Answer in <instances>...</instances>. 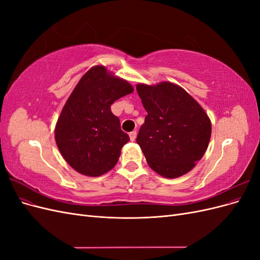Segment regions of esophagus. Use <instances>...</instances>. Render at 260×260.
I'll use <instances>...</instances> for the list:
<instances>
[{
	"label": "esophagus",
	"mask_w": 260,
	"mask_h": 260,
	"mask_svg": "<svg viewBox=\"0 0 260 260\" xmlns=\"http://www.w3.org/2000/svg\"><path fill=\"white\" fill-rule=\"evenodd\" d=\"M129 137H130V140L131 141H135L136 138H137V131H132L129 133Z\"/></svg>",
	"instance_id": "1"
}]
</instances>
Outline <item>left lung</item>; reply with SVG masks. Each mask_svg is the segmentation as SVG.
<instances>
[{
	"mask_svg": "<svg viewBox=\"0 0 260 260\" xmlns=\"http://www.w3.org/2000/svg\"><path fill=\"white\" fill-rule=\"evenodd\" d=\"M147 112L137 143L148 166L165 178H178L194 168L205 154L211 135L207 114L179 85L138 84Z\"/></svg>",
	"mask_w": 260,
	"mask_h": 260,
	"instance_id": "1",
	"label": "left lung"
}]
</instances>
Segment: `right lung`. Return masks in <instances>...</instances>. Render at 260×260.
Here are the masks:
<instances>
[{"instance_id": "add662e5", "label": "right lung", "mask_w": 260, "mask_h": 260, "mask_svg": "<svg viewBox=\"0 0 260 260\" xmlns=\"http://www.w3.org/2000/svg\"><path fill=\"white\" fill-rule=\"evenodd\" d=\"M133 92L103 66L86 72L70 94L55 128V141L76 171L99 177L115 167L129 136L111 111L115 101Z\"/></svg>"}]
</instances>
